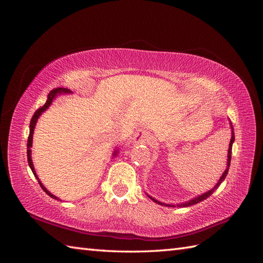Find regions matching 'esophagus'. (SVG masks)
<instances>
[{
  "label": "esophagus",
  "instance_id": "esophagus-1",
  "mask_svg": "<svg viewBox=\"0 0 263 263\" xmlns=\"http://www.w3.org/2000/svg\"><path fill=\"white\" fill-rule=\"evenodd\" d=\"M150 139V135L145 129H139L136 134H135L134 137V144L139 145V144H146Z\"/></svg>",
  "mask_w": 263,
  "mask_h": 263
}]
</instances>
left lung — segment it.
Here are the masks:
<instances>
[{"instance_id": "left-lung-1", "label": "left lung", "mask_w": 263, "mask_h": 263, "mask_svg": "<svg viewBox=\"0 0 263 263\" xmlns=\"http://www.w3.org/2000/svg\"><path fill=\"white\" fill-rule=\"evenodd\" d=\"M229 124H230V128H232V138H230L229 148H228V155H227V168L225 169V171H224V172H222L221 177H220V179L218 180V182H217V184H216V185H215L212 190L208 191V192H205V193H203V194H201V195H197L196 197L192 198V200H190V201L184 202V203H179V204H165V203H162V202H160V201L156 200L155 197H153V196H150V195H148V194H147V195H148V197H149V198H151V200H153L155 203H157V204H159V205L168 206V208H187V206L195 205V204H197V203H200V202H202V201L206 200V198H208V197H210V196L215 192V190H216V189L220 185V183L225 180V178H226V176H227V173H228V170H229L230 160H232V148H233V144H234V141H235V133H234V128H233L232 122L229 121Z\"/></svg>"}]
</instances>
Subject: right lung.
<instances>
[{
	"label": "right lung",
	"mask_w": 263,
	"mask_h": 263,
	"mask_svg": "<svg viewBox=\"0 0 263 263\" xmlns=\"http://www.w3.org/2000/svg\"><path fill=\"white\" fill-rule=\"evenodd\" d=\"M61 93H63V94H65V93H71V90L66 89V87H57V89H54V90L50 91V92H49V94H48V98H47V101H46V103L44 104V106H42L41 108H38V109L36 110V112L34 113L33 117H31L30 124H29V136H28V140H27V161H28V164H29V168L31 169V171H33L35 178L38 180L39 185L42 186V189L45 191V192H46L47 194H48L50 197L54 198V200H59V198H58L57 196H54L53 194H51V193L49 192V191L47 190V189L43 185L42 181L39 180V178L37 177V173H36V171H35L34 164H33V160H31V149H30V148H31V146H33V135H34V129H35V126H36V123H37V121H38L39 116H41V115H42V113H44L45 110L51 105V103H52V101L55 99V97H57L58 94H61ZM117 154H118V150H115V151H114V154H113V156L115 157Z\"/></svg>",
	"instance_id": "obj_1"
}]
</instances>
